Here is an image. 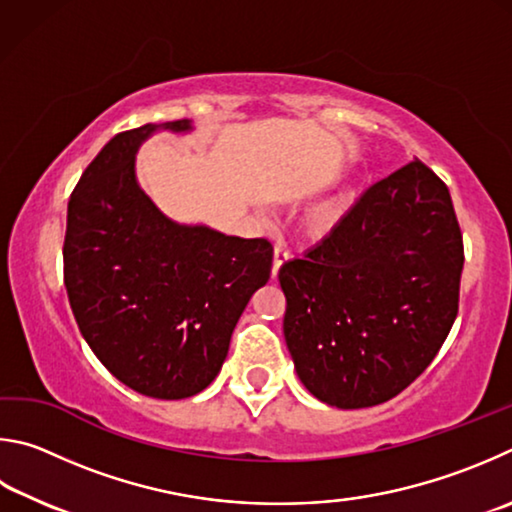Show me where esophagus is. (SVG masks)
Segmentation results:
<instances>
[{
    "label": "esophagus",
    "mask_w": 512,
    "mask_h": 512,
    "mask_svg": "<svg viewBox=\"0 0 512 512\" xmlns=\"http://www.w3.org/2000/svg\"><path fill=\"white\" fill-rule=\"evenodd\" d=\"M290 258V251H288V245H285L283 240H276V245H274V265H272V274L276 276L279 274V270H281V265L288 261Z\"/></svg>",
    "instance_id": "1"
}]
</instances>
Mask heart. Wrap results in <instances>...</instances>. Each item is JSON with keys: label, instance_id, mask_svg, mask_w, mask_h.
<instances>
[{"label": "heart", "instance_id": "1", "mask_svg": "<svg viewBox=\"0 0 512 512\" xmlns=\"http://www.w3.org/2000/svg\"><path fill=\"white\" fill-rule=\"evenodd\" d=\"M335 218V209H330V211H324V215H321V224H328L330 220Z\"/></svg>", "mask_w": 512, "mask_h": 512}]
</instances>
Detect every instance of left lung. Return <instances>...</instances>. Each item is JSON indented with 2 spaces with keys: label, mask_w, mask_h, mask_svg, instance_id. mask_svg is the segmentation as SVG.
Here are the masks:
<instances>
[{
  "label": "left lung",
  "mask_w": 512,
  "mask_h": 512,
  "mask_svg": "<svg viewBox=\"0 0 512 512\" xmlns=\"http://www.w3.org/2000/svg\"><path fill=\"white\" fill-rule=\"evenodd\" d=\"M463 236L443 179L409 161L366 188L333 231L283 263V335L312 396L387 402L423 373L459 312Z\"/></svg>",
  "instance_id": "left-lung-1"
}]
</instances>
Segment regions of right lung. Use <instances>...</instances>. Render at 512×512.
Segmentation results:
<instances>
[{"label":"right lung","instance_id":"right-lung-1","mask_svg":"<svg viewBox=\"0 0 512 512\" xmlns=\"http://www.w3.org/2000/svg\"><path fill=\"white\" fill-rule=\"evenodd\" d=\"M157 130L193 125L146 123L105 143L71 193L62 258L76 324L105 369L143 396L182 400L220 373L242 310L270 281L274 249L157 209L134 173Z\"/></svg>","mask_w":512,"mask_h":512}]
</instances>
